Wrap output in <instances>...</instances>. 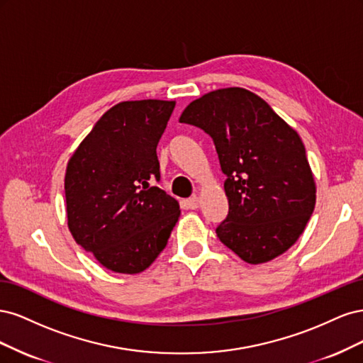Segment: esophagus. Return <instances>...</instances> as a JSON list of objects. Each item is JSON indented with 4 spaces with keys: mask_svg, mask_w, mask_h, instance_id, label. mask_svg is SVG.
<instances>
[{
    "mask_svg": "<svg viewBox=\"0 0 363 363\" xmlns=\"http://www.w3.org/2000/svg\"><path fill=\"white\" fill-rule=\"evenodd\" d=\"M200 206V199L199 196H192L188 201H186V207L191 208V211H195V208H199Z\"/></svg>",
    "mask_w": 363,
    "mask_h": 363,
    "instance_id": "34e87169",
    "label": "esophagus"
}]
</instances>
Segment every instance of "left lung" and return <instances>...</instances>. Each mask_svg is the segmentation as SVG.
Listing matches in <instances>:
<instances>
[{
  "mask_svg": "<svg viewBox=\"0 0 363 363\" xmlns=\"http://www.w3.org/2000/svg\"><path fill=\"white\" fill-rule=\"evenodd\" d=\"M180 123L213 139L228 215L219 240L251 265L288 251L315 208L316 184L300 135L271 106L244 87L204 94L184 108Z\"/></svg>",
  "mask_w": 363,
  "mask_h": 363,
  "instance_id": "1",
  "label": "left lung"
}]
</instances>
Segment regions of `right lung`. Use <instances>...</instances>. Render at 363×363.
<instances>
[{
    "label": "right lung",
    "mask_w": 363,
    "mask_h": 363,
    "mask_svg": "<svg viewBox=\"0 0 363 363\" xmlns=\"http://www.w3.org/2000/svg\"><path fill=\"white\" fill-rule=\"evenodd\" d=\"M175 101L138 100L113 106L68 162V228L86 251L119 274L145 271L167 247L179 201L151 186L160 179L157 144Z\"/></svg>",
    "instance_id": "1"
}]
</instances>
